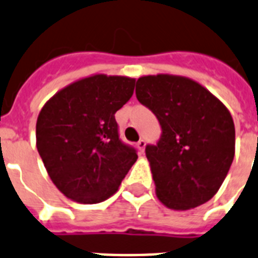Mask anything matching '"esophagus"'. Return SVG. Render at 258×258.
Masks as SVG:
<instances>
[{"label": "esophagus", "instance_id": "1", "mask_svg": "<svg viewBox=\"0 0 258 258\" xmlns=\"http://www.w3.org/2000/svg\"><path fill=\"white\" fill-rule=\"evenodd\" d=\"M145 146H146V142H145V140H140V141L137 142V148H138V150H140V153H144V150H145Z\"/></svg>", "mask_w": 258, "mask_h": 258}]
</instances>
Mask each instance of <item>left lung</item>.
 I'll return each mask as SVG.
<instances>
[{
  "label": "left lung",
  "mask_w": 258,
  "mask_h": 258,
  "mask_svg": "<svg viewBox=\"0 0 258 258\" xmlns=\"http://www.w3.org/2000/svg\"><path fill=\"white\" fill-rule=\"evenodd\" d=\"M136 96L162 129L157 145L145 149L159 201L180 211L210 201L235 157L228 109L199 83L182 76H142Z\"/></svg>",
  "instance_id": "left-lung-1"
}]
</instances>
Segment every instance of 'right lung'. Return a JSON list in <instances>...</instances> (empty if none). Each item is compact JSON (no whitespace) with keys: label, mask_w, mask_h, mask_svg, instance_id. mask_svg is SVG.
Instances as JSON below:
<instances>
[{"label":"right lung","mask_w":258,"mask_h":258,"mask_svg":"<svg viewBox=\"0 0 258 258\" xmlns=\"http://www.w3.org/2000/svg\"><path fill=\"white\" fill-rule=\"evenodd\" d=\"M136 80L95 75L52 96L37 120V149L51 180L72 201L112 197L137 161L121 141L114 114L133 96Z\"/></svg>","instance_id":"1"}]
</instances>
